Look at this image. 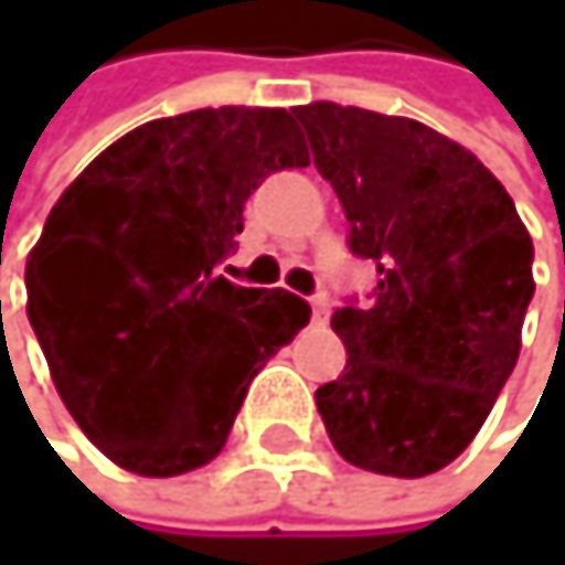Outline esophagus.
<instances>
[{
	"mask_svg": "<svg viewBox=\"0 0 565 565\" xmlns=\"http://www.w3.org/2000/svg\"><path fill=\"white\" fill-rule=\"evenodd\" d=\"M329 311H332L329 298H324V295H315V298H311V318H315L318 324L329 321Z\"/></svg>",
	"mask_w": 565,
	"mask_h": 565,
	"instance_id": "1",
	"label": "esophagus"
}]
</instances>
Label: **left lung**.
Wrapping results in <instances>:
<instances>
[{
	"instance_id": "obj_1",
	"label": "left lung",
	"mask_w": 565,
	"mask_h": 565,
	"mask_svg": "<svg viewBox=\"0 0 565 565\" xmlns=\"http://www.w3.org/2000/svg\"><path fill=\"white\" fill-rule=\"evenodd\" d=\"M311 159L376 264L373 305L335 308L345 369L315 393L355 468L424 478L475 440L512 376L532 301V236L468 148L414 121L315 100L295 107Z\"/></svg>"
}]
</instances>
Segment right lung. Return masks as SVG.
<instances>
[{"label": "right lung", "mask_w": 565, "mask_h": 565, "mask_svg": "<svg viewBox=\"0 0 565 565\" xmlns=\"http://www.w3.org/2000/svg\"><path fill=\"white\" fill-rule=\"evenodd\" d=\"M301 166L285 107H200L107 145L50 210L26 315L63 406L118 468L210 465L260 365L308 324L298 295L216 274L250 192Z\"/></svg>", "instance_id": "right-lung-1"}]
</instances>
